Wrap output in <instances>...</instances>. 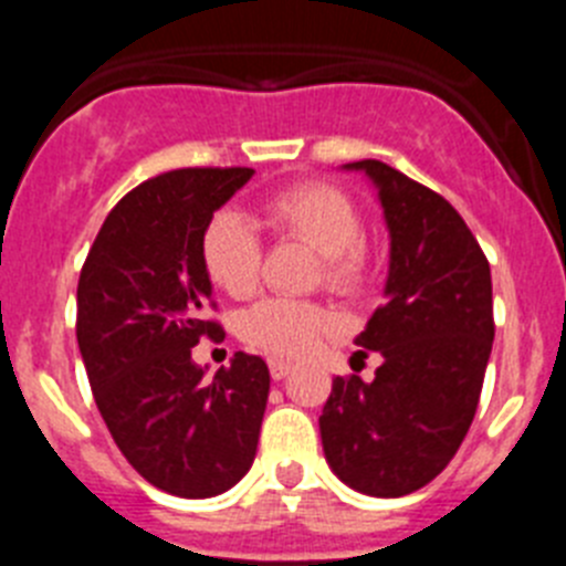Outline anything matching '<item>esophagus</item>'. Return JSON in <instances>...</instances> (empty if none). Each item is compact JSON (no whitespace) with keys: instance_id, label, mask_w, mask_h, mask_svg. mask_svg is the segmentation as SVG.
<instances>
[{"instance_id":"1","label":"esophagus","mask_w":566,"mask_h":566,"mask_svg":"<svg viewBox=\"0 0 566 566\" xmlns=\"http://www.w3.org/2000/svg\"><path fill=\"white\" fill-rule=\"evenodd\" d=\"M269 374H272V379H286L292 374V365L283 363V359H269Z\"/></svg>"}]
</instances>
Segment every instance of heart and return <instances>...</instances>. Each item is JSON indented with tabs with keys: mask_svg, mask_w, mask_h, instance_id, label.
Segmentation results:
<instances>
[{
	"mask_svg": "<svg viewBox=\"0 0 566 566\" xmlns=\"http://www.w3.org/2000/svg\"><path fill=\"white\" fill-rule=\"evenodd\" d=\"M260 223L274 238L306 243L319 254V277L332 292L359 294L374 272V252L363 238V212L345 189L326 181H300L277 189L260 203ZM201 263L212 286L229 297H249L258 289L263 243L252 223L221 209L201 234ZM332 326L326 308L306 300L266 297L238 317L243 343L274 357H300Z\"/></svg>",
	"mask_w": 566,
	"mask_h": 566,
	"instance_id": "heart-1",
	"label": "heart"
}]
</instances>
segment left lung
<instances>
[{
  "instance_id": "8db88e82",
  "label": "left lung",
  "mask_w": 566,
  "mask_h": 566,
  "mask_svg": "<svg viewBox=\"0 0 566 566\" xmlns=\"http://www.w3.org/2000/svg\"><path fill=\"white\" fill-rule=\"evenodd\" d=\"M374 181L391 234L385 303L354 343L377 352L371 382L337 377L319 417L332 470L365 496L397 499L437 479L476 417L493 348L490 263L442 195L382 161L345 164Z\"/></svg>"
}]
</instances>
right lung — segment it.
<instances>
[{
	"label": "right lung",
	"mask_w": 566,
	"mask_h": 566,
	"mask_svg": "<svg viewBox=\"0 0 566 566\" xmlns=\"http://www.w3.org/2000/svg\"><path fill=\"white\" fill-rule=\"evenodd\" d=\"M254 175L249 167L172 169L115 203L78 277L76 337L107 431L149 484L181 499L218 496L252 468L269 368L238 352L212 379L192 363L212 283L207 221Z\"/></svg>",
	"instance_id": "1"
}]
</instances>
